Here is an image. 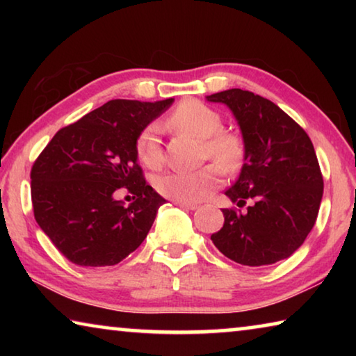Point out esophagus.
I'll return each mask as SVG.
<instances>
[{
	"label": "esophagus",
	"instance_id": "esophagus-1",
	"mask_svg": "<svg viewBox=\"0 0 356 356\" xmlns=\"http://www.w3.org/2000/svg\"><path fill=\"white\" fill-rule=\"evenodd\" d=\"M174 204H176V206H179V207H182V209H186V210H196L197 207V204H193V202H184V201H174Z\"/></svg>",
	"mask_w": 356,
	"mask_h": 356
}]
</instances>
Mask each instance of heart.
I'll return each mask as SVG.
<instances>
[{
	"mask_svg": "<svg viewBox=\"0 0 356 356\" xmlns=\"http://www.w3.org/2000/svg\"><path fill=\"white\" fill-rule=\"evenodd\" d=\"M168 124L182 134L204 140V154L213 159L222 170L234 171L243 155V144L237 135L222 129L218 111L197 100H185L171 113ZM136 154L147 168H160L163 150L160 144V127L150 124L136 140ZM221 184V171L216 165H207L197 171H174L160 176L155 186L161 196L172 201L197 202L209 196Z\"/></svg>",
	"mask_w": 356,
	"mask_h": 356,
	"instance_id": "obj_1",
	"label": "heart"
}]
</instances>
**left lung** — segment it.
Here are the masks:
<instances>
[{"mask_svg": "<svg viewBox=\"0 0 356 356\" xmlns=\"http://www.w3.org/2000/svg\"><path fill=\"white\" fill-rule=\"evenodd\" d=\"M226 105L243 138V165L225 195L246 212L222 209L212 242L231 261L264 267L303 245L317 220L323 179L306 131L273 102L243 89L207 95Z\"/></svg>", "mask_w": 356, "mask_h": 356, "instance_id": "1", "label": "left lung"}]
</instances>
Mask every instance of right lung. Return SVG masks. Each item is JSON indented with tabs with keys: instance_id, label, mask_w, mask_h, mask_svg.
<instances>
[{
	"instance_id": "add662e5",
	"label": "right lung",
	"mask_w": 356,
	"mask_h": 356,
	"mask_svg": "<svg viewBox=\"0 0 356 356\" xmlns=\"http://www.w3.org/2000/svg\"><path fill=\"white\" fill-rule=\"evenodd\" d=\"M172 102H106L59 130L34 161V218L70 262L116 265L144 242L166 200L144 180L136 140ZM124 186L137 196L129 207L115 200Z\"/></svg>"
}]
</instances>
